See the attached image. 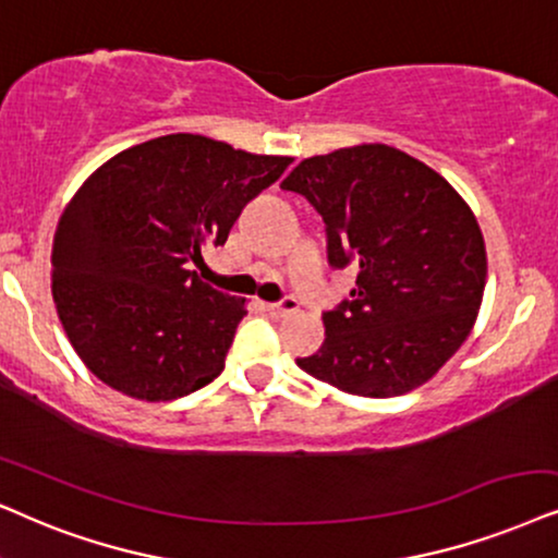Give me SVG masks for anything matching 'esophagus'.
<instances>
[{
  "label": "esophagus",
  "mask_w": 558,
  "mask_h": 558,
  "mask_svg": "<svg viewBox=\"0 0 558 558\" xmlns=\"http://www.w3.org/2000/svg\"><path fill=\"white\" fill-rule=\"evenodd\" d=\"M265 308H267V314L283 316L288 312H295V308H299V301H295L293 295H283V299H278V301H272V303H265Z\"/></svg>",
  "instance_id": "esophagus-1"
}]
</instances>
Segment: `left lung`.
Segmentation results:
<instances>
[{
    "mask_svg": "<svg viewBox=\"0 0 558 558\" xmlns=\"http://www.w3.org/2000/svg\"><path fill=\"white\" fill-rule=\"evenodd\" d=\"M316 208L335 270L355 265L322 348L295 357L308 376L357 397H399L466 342L486 283L484 236L435 169L386 144L303 159L283 180Z\"/></svg>",
    "mask_w": 558,
    "mask_h": 558,
    "instance_id": "1",
    "label": "left lung"
}]
</instances>
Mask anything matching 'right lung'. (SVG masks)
<instances>
[{
	"label": "right lung",
	"mask_w": 558,
	"mask_h": 558,
	"mask_svg": "<svg viewBox=\"0 0 558 558\" xmlns=\"http://www.w3.org/2000/svg\"><path fill=\"white\" fill-rule=\"evenodd\" d=\"M291 161L172 133L116 154L84 182L53 236V301L97 378L169 401L223 371L244 301L187 265L206 244H227L246 203Z\"/></svg>",
	"instance_id": "obj_1"
}]
</instances>
